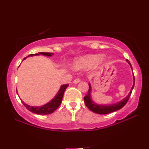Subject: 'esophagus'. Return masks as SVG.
<instances>
[{
	"mask_svg": "<svg viewBox=\"0 0 149 149\" xmlns=\"http://www.w3.org/2000/svg\"><path fill=\"white\" fill-rule=\"evenodd\" d=\"M81 81V79H74V81H73V83H75V84H77V83H79V82H80Z\"/></svg>",
	"mask_w": 149,
	"mask_h": 149,
	"instance_id": "34e87169",
	"label": "esophagus"
}]
</instances>
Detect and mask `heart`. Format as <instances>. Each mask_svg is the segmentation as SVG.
Here are the masks:
<instances>
[{
  "instance_id": "heart-1",
  "label": "heart",
  "mask_w": 149,
  "mask_h": 149,
  "mask_svg": "<svg viewBox=\"0 0 149 149\" xmlns=\"http://www.w3.org/2000/svg\"><path fill=\"white\" fill-rule=\"evenodd\" d=\"M104 58L102 56L97 55H88L83 58L78 59L74 62V66L77 68L91 67L93 65H98L103 62Z\"/></svg>"
}]
</instances>
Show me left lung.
<instances>
[{"label": "left lung", "instance_id": "obj_1", "mask_svg": "<svg viewBox=\"0 0 149 149\" xmlns=\"http://www.w3.org/2000/svg\"><path fill=\"white\" fill-rule=\"evenodd\" d=\"M127 62H128L129 64L131 66L132 69V66L130 62L127 60ZM134 85L132 87V89L130 90V92L129 94L126 97H125L123 100H122L121 101L119 102L113 104H109V105H99L97 104H95L94 102L92 101V100L91 98V86L90 83H89V89L87 91V94L84 97V102L85 105L87 106V107L92 112H94L95 113L97 114H101V115H106V114L111 113L112 112H115L117 110L121 109V108H123L124 106L126 104V103L127 102L128 100L130 99V95L132 94V90H133L134 87V83H135V79H134Z\"/></svg>", "mask_w": 149, "mask_h": 149}]
</instances>
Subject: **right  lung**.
<instances>
[{"instance_id": "right-lung-1", "label": "right lung", "mask_w": 149, "mask_h": 149, "mask_svg": "<svg viewBox=\"0 0 149 149\" xmlns=\"http://www.w3.org/2000/svg\"><path fill=\"white\" fill-rule=\"evenodd\" d=\"M39 54H42L47 56H52V55H54L53 53L40 52L38 53V54H30L27 57L36 56V55H39ZM27 57H26V58H27ZM26 58H24V60H25ZM68 87V84H65V85H62L60 87V90L58 91V93H57L56 96L54 97V98H53L49 102H48L47 104H45L43 106H41V107H30V106L26 104V103H24L23 101H22V102L23 103L24 107H25L28 111L32 112V113L37 114V115H49V114L54 113V112L56 111L59 107H60L61 103H62V97H63V95H64V91Z\"/></svg>"}]
</instances>
